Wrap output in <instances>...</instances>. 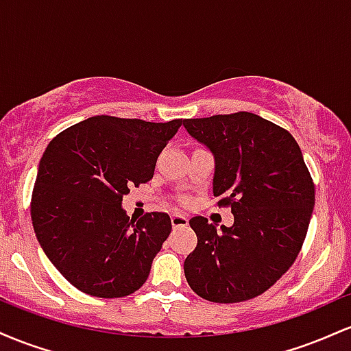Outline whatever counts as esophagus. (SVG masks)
Here are the masks:
<instances>
[{"label":"esophagus","instance_id":"esophagus-1","mask_svg":"<svg viewBox=\"0 0 351 351\" xmlns=\"http://www.w3.org/2000/svg\"><path fill=\"white\" fill-rule=\"evenodd\" d=\"M173 228H184L188 226V216L181 215V213H173L171 215Z\"/></svg>","mask_w":351,"mask_h":351}]
</instances>
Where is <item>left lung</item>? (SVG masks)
I'll return each instance as SVG.
<instances>
[{
    "instance_id": "obj_1",
    "label": "left lung",
    "mask_w": 351,
    "mask_h": 351,
    "mask_svg": "<svg viewBox=\"0 0 351 351\" xmlns=\"http://www.w3.org/2000/svg\"><path fill=\"white\" fill-rule=\"evenodd\" d=\"M183 127L215 158L213 195L232 226L195 216L198 244L184 277L199 297L234 304L261 295L287 272L307 234L315 188L295 138L251 112L186 119Z\"/></svg>"
}]
</instances>
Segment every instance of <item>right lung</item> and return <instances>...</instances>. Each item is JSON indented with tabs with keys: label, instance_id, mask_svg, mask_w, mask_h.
<instances>
[{
	"label": "right lung",
	"instance_id": "obj_1",
	"mask_svg": "<svg viewBox=\"0 0 351 351\" xmlns=\"http://www.w3.org/2000/svg\"><path fill=\"white\" fill-rule=\"evenodd\" d=\"M181 127L97 115L47 145L36 176L31 219L44 254L79 291L102 299L145 284L171 232L167 213L128 217L122 198L153 178L156 158Z\"/></svg>",
	"mask_w": 351,
	"mask_h": 351
}]
</instances>
